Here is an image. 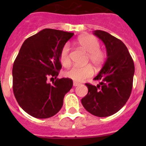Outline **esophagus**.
Returning <instances> with one entry per match:
<instances>
[{
  "label": "esophagus",
  "instance_id": "esophagus-1",
  "mask_svg": "<svg viewBox=\"0 0 146 146\" xmlns=\"http://www.w3.org/2000/svg\"><path fill=\"white\" fill-rule=\"evenodd\" d=\"M79 85H80L79 82H73V86H74V87H76V86H79Z\"/></svg>",
  "mask_w": 146,
  "mask_h": 146
}]
</instances>
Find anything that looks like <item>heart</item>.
<instances>
[{"label": "heart", "instance_id": "obj_1", "mask_svg": "<svg viewBox=\"0 0 146 146\" xmlns=\"http://www.w3.org/2000/svg\"><path fill=\"white\" fill-rule=\"evenodd\" d=\"M77 44L80 49L88 53V61H90L96 68L101 67L106 60V55L102 50L99 49L100 44L96 37L84 35L81 36L77 39ZM70 47L68 44H66L62 47L60 52V61L64 66L67 67L70 65L71 60L69 57ZM94 74V69L91 65L85 66H73L72 69L65 73L66 77L77 82H82Z\"/></svg>", "mask_w": 146, "mask_h": 146}]
</instances>
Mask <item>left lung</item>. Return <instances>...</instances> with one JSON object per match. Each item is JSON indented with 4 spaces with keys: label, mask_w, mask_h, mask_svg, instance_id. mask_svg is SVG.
<instances>
[{
    "label": "left lung",
    "mask_w": 146,
    "mask_h": 146,
    "mask_svg": "<svg viewBox=\"0 0 146 146\" xmlns=\"http://www.w3.org/2000/svg\"><path fill=\"white\" fill-rule=\"evenodd\" d=\"M94 34L105 45L107 59L95 80L97 86L86 83L88 92L81 102L88 113L108 117L124 106L132 89L135 65L128 49L121 40L100 30Z\"/></svg>",
    "instance_id": "obj_1"
}]
</instances>
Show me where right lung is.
Instances as JSON below:
<instances>
[{
  "label": "right lung",
  "mask_w": 146,
  "mask_h": 146,
  "mask_svg": "<svg viewBox=\"0 0 146 146\" xmlns=\"http://www.w3.org/2000/svg\"><path fill=\"white\" fill-rule=\"evenodd\" d=\"M74 33L45 28L23 42L14 62L13 91L24 111L37 118H48L61 109L73 81L57 78L61 69L60 52ZM55 78L52 84L47 82Z\"/></svg>",
  "instance_id": "obj_1"
}]
</instances>
